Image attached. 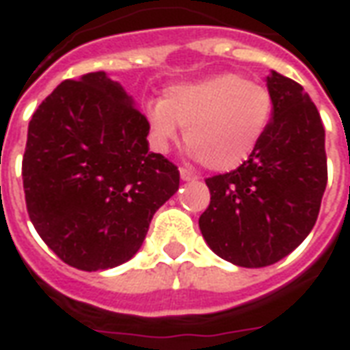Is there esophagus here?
<instances>
[{"instance_id": "34e87169", "label": "esophagus", "mask_w": 350, "mask_h": 350, "mask_svg": "<svg viewBox=\"0 0 350 350\" xmlns=\"http://www.w3.org/2000/svg\"><path fill=\"white\" fill-rule=\"evenodd\" d=\"M180 179L183 180H194L196 173L190 167H180Z\"/></svg>"}]
</instances>
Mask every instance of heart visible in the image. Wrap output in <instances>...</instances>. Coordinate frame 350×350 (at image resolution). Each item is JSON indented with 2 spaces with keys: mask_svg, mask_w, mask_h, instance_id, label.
Wrapping results in <instances>:
<instances>
[{
  "mask_svg": "<svg viewBox=\"0 0 350 350\" xmlns=\"http://www.w3.org/2000/svg\"><path fill=\"white\" fill-rule=\"evenodd\" d=\"M158 148L170 147L187 126L188 148L215 171L239 167L256 152L273 118L267 86L237 73H220L198 83L177 84L147 109Z\"/></svg>",
  "mask_w": 350,
  "mask_h": 350,
  "instance_id": "b5f03b06",
  "label": "heart"
}]
</instances>
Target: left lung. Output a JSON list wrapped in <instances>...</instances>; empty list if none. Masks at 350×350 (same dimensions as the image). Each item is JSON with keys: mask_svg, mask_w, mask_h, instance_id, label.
I'll list each match as a JSON object with an SVG mask.
<instances>
[{"mask_svg": "<svg viewBox=\"0 0 350 350\" xmlns=\"http://www.w3.org/2000/svg\"><path fill=\"white\" fill-rule=\"evenodd\" d=\"M273 120L256 152L237 170L205 179L209 207L200 230L220 258L266 267L313 230L328 180L324 126L304 86L271 73Z\"/></svg>", "mask_w": 350, "mask_h": 350, "instance_id": "obj_1", "label": "left lung"}]
</instances>
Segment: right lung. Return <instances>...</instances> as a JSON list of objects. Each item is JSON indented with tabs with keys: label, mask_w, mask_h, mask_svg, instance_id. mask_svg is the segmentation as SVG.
<instances>
[{
	"label": "right lung",
	"mask_w": 350,
	"mask_h": 350,
	"mask_svg": "<svg viewBox=\"0 0 350 350\" xmlns=\"http://www.w3.org/2000/svg\"><path fill=\"white\" fill-rule=\"evenodd\" d=\"M147 116L103 71L64 81L28 128L22 180L29 220L69 266L98 271L139 250L179 170L148 152Z\"/></svg>",
	"instance_id": "obj_1"
}]
</instances>
